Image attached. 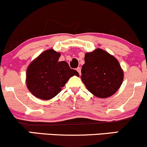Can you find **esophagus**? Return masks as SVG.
I'll use <instances>...</instances> for the list:
<instances>
[{
	"instance_id": "esophagus-1",
	"label": "esophagus",
	"mask_w": 147,
	"mask_h": 147,
	"mask_svg": "<svg viewBox=\"0 0 147 147\" xmlns=\"http://www.w3.org/2000/svg\"><path fill=\"white\" fill-rule=\"evenodd\" d=\"M77 71H78V72H79V74H81V68H80V67H78V68H77Z\"/></svg>"
}]
</instances>
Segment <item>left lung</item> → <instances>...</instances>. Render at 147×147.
Listing matches in <instances>:
<instances>
[{
  "instance_id": "obj_1",
  "label": "left lung",
  "mask_w": 147,
  "mask_h": 147,
  "mask_svg": "<svg viewBox=\"0 0 147 147\" xmlns=\"http://www.w3.org/2000/svg\"><path fill=\"white\" fill-rule=\"evenodd\" d=\"M82 80L89 92L98 98H108L121 86L123 71L118 60L108 52L96 49L84 56Z\"/></svg>"
}]
</instances>
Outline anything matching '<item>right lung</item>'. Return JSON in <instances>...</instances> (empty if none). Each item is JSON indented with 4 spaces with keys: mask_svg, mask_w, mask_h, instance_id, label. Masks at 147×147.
<instances>
[{
    "mask_svg": "<svg viewBox=\"0 0 147 147\" xmlns=\"http://www.w3.org/2000/svg\"><path fill=\"white\" fill-rule=\"evenodd\" d=\"M61 53L49 49L30 63L27 69V86L34 96L49 100L60 93L71 77L79 73L65 61H59Z\"/></svg>",
    "mask_w": 147,
    "mask_h": 147,
    "instance_id": "right-lung-1",
    "label": "right lung"
}]
</instances>
